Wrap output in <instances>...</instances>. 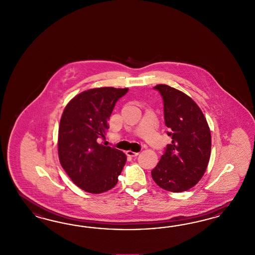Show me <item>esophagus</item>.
Here are the masks:
<instances>
[{
    "label": "esophagus",
    "mask_w": 255,
    "mask_h": 255,
    "mask_svg": "<svg viewBox=\"0 0 255 255\" xmlns=\"http://www.w3.org/2000/svg\"><path fill=\"white\" fill-rule=\"evenodd\" d=\"M126 154H127V156H129V157H135V156H137L139 154V152H133L131 150H128V151H126Z\"/></svg>",
    "instance_id": "1"
}]
</instances>
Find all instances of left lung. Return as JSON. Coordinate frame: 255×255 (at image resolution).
I'll return each mask as SVG.
<instances>
[{
    "label": "left lung",
    "instance_id": "8db88e82",
    "mask_svg": "<svg viewBox=\"0 0 255 255\" xmlns=\"http://www.w3.org/2000/svg\"><path fill=\"white\" fill-rule=\"evenodd\" d=\"M163 100L164 123L172 143L151 177L156 184L173 193L188 191L196 185L209 164L211 134L209 124L196 103L170 86H155Z\"/></svg>",
    "mask_w": 255,
    "mask_h": 255
}]
</instances>
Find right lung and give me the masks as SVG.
I'll return each instance as SVG.
<instances>
[{
	"instance_id": "1",
	"label": "right lung",
	"mask_w": 255,
	"mask_h": 255,
	"mask_svg": "<svg viewBox=\"0 0 255 255\" xmlns=\"http://www.w3.org/2000/svg\"><path fill=\"white\" fill-rule=\"evenodd\" d=\"M128 90L91 89L77 94L63 110L58 136L59 159L72 181L87 193L112 189L126 162L122 150L106 147L97 140L105 138L117 101Z\"/></svg>"
}]
</instances>
